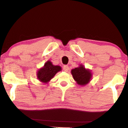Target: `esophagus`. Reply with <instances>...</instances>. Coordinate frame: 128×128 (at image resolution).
I'll return each mask as SVG.
<instances>
[{
  "instance_id": "obj_1",
  "label": "esophagus",
  "mask_w": 128,
  "mask_h": 128,
  "mask_svg": "<svg viewBox=\"0 0 128 128\" xmlns=\"http://www.w3.org/2000/svg\"><path fill=\"white\" fill-rule=\"evenodd\" d=\"M63 70L65 72H68V70H69V66H66H66H64Z\"/></svg>"
}]
</instances>
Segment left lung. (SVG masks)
<instances>
[{
  "instance_id": "obj_1",
  "label": "left lung",
  "mask_w": 128,
  "mask_h": 128,
  "mask_svg": "<svg viewBox=\"0 0 128 128\" xmlns=\"http://www.w3.org/2000/svg\"><path fill=\"white\" fill-rule=\"evenodd\" d=\"M71 74L74 79L78 84L84 86L90 81L91 75V72L86 68L83 66H80L78 68H75L71 70Z\"/></svg>"
}]
</instances>
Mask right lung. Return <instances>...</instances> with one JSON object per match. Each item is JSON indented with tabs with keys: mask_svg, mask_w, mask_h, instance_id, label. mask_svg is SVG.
<instances>
[{
	"mask_svg": "<svg viewBox=\"0 0 128 128\" xmlns=\"http://www.w3.org/2000/svg\"><path fill=\"white\" fill-rule=\"evenodd\" d=\"M61 70L60 66H53L50 61H48L45 64L44 66L38 71L37 78L42 82L46 83Z\"/></svg>",
	"mask_w": 128,
	"mask_h": 128,
	"instance_id": "1",
	"label": "right lung"
}]
</instances>
